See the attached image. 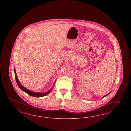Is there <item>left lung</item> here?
<instances>
[{
    "label": "left lung",
    "instance_id": "obj_1",
    "mask_svg": "<svg viewBox=\"0 0 131 131\" xmlns=\"http://www.w3.org/2000/svg\"><path fill=\"white\" fill-rule=\"evenodd\" d=\"M110 93H111V92H110V93H108V94H107V95H105V96H103V97H105V96H107V95H109V94H110Z\"/></svg>",
    "mask_w": 131,
    "mask_h": 131
}]
</instances>
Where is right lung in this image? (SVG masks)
Returning a JSON list of instances; mask_svg holds the SVG:
<instances>
[{
  "instance_id": "right-lung-1",
  "label": "right lung",
  "mask_w": 131,
  "mask_h": 131,
  "mask_svg": "<svg viewBox=\"0 0 131 131\" xmlns=\"http://www.w3.org/2000/svg\"><path fill=\"white\" fill-rule=\"evenodd\" d=\"M14 73H15V79H16V83H17V85H18L19 87H20V88L21 90H22L23 91H24L25 93H26L29 95H31L32 96H34V97H42V96L47 95L49 93H50L52 91V89H51L49 91L46 92V93H36V92H34L29 90L27 89L24 87L23 85H21V84L20 83V82L19 81V80L18 79L15 68H14Z\"/></svg>"
}]
</instances>
